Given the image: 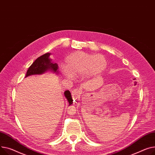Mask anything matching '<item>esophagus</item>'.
<instances>
[{
  "label": "esophagus",
  "instance_id": "esophagus-1",
  "mask_svg": "<svg viewBox=\"0 0 155 155\" xmlns=\"http://www.w3.org/2000/svg\"><path fill=\"white\" fill-rule=\"evenodd\" d=\"M71 94H72V96L74 98V99H78L80 97L81 91V90L79 89H75L74 90H72Z\"/></svg>",
  "mask_w": 155,
  "mask_h": 155
}]
</instances>
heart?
I'll return each instance as SVG.
<instances>
[{
    "mask_svg": "<svg viewBox=\"0 0 155 155\" xmlns=\"http://www.w3.org/2000/svg\"><path fill=\"white\" fill-rule=\"evenodd\" d=\"M106 66L107 62L103 56L93 55L79 51L70 54L66 59V65L61 64L59 68L64 77L71 79L85 74L97 75L103 72Z\"/></svg>",
    "mask_w": 155,
    "mask_h": 155,
    "instance_id": "heart-1",
    "label": "heart"
}]
</instances>
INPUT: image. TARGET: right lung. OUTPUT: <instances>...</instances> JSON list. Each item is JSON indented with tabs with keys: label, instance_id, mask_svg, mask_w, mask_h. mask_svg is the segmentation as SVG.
<instances>
[{
	"label": "right lung",
	"instance_id": "add662e5",
	"mask_svg": "<svg viewBox=\"0 0 155 155\" xmlns=\"http://www.w3.org/2000/svg\"><path fill=\"white\" fill-rule=\"evenodd\" d=\"M50 55L51 53H46L39 57L29 68L27 71L25 77L34 74H41L47 71H51L57 73L58 65V64L53 63L51 61V59L49 58ZM64 94V96L68 101L69 105L72 104L73 100L72 99L69 91H66Z\"/></svg>",
	"mask_w": 155,
	"mask_h": 155
}]
</instances>
